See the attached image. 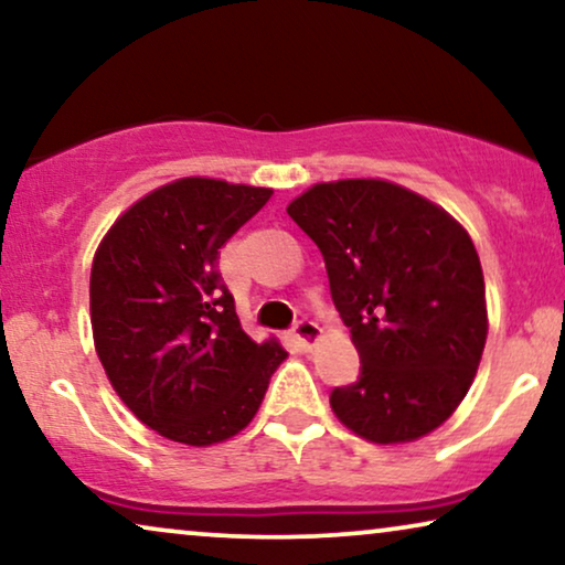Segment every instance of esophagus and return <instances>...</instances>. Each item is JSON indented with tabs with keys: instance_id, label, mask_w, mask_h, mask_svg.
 <instances>
[{
	"instance_id": "34e87169",
	"label": "esophagus",
	"mask_w": 565,
	"mask_h": 565,
	"mask_svg": "<svg viewBox=\"0 0 565 565\" xmlns=\"http://www.w3.org/2000/svg\"><path fill=\"white\" fill-rule=\"evenodd\" d=\"M292 334L300 344H303V350H313V344L321 339V329L319 323L311 321V319H300L296 327H292Z\"/></svg>"
}]
</instances>
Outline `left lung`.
Listing matches in <instances>:
<instances>
[{
  "instance_id": "left-lung-1",
  "label": "left lung",
  "mask_w": 565,
  "mask_h": 565,
  "mask_svg": "<svg viewBox=\"0 0 565 565\" xmlns=\"http://www.w3.org/2000/svg\"><path fill=\"white\" fill-rule=\"evenodd\" d=\"M288 215L323 254L337 311L360 352L331 412L375 445L445 424L473 385L489 334L481 259L445 207L396 182H319Z\"/></svg>"
}]
</instances>
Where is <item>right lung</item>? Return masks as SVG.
Wrapping results in <instances>:
<instances>
[{"label": "right lung", "mask_w": 565, "mask_h": 565, "mask_svg": "<svg viewBox=\"0 0 565 565\" xmlns=\"http://www.w3.org/2000/svg\"><path fill=\"white\" fill-rule=\"evenodd\" d=\"M269 198V188L182 177L136 200L92 259V337L107 381L172 443L238 435L288 358L275 337L246 334L218 273L221 246Z\"/></svg>", "instance_id": "right-lung-1"}]
</instances>
